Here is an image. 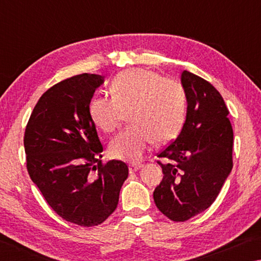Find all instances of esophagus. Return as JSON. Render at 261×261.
I'll list each match as a JSON object with an SVG mask.
<instances>
[{
	"label": "esophagus",
	"mask_w": 261,
	"mask_h": 261,
	"mask_svg": "<svg viewBox=\"0 0 261 261\" xmlns=\"http://www.w3.org/2000/svg\"><path fill=\"white\" fill-rule=\"evenodd\" d=\"M141 167H143V166H141L140 163H130V165H129V171H130V173H135V171L139 170Z\"/></svg>",
	"instance_id": "1"
}]
</instances>
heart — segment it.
Masks as SVG:
<instances>
[{
	"label": "heart",
	"instance_id": "b5f03b06",
	"mask_svg": "<svg viewBox=\"0 0 261 261\" xmlns=\"http://www.w3.org/2000/svg\"><path fill=\"white\" fill-rule=\"evenodd\" d=\"M110 95L92 99L88 113L99 129L113 132L121 125L124 113L130 112L134 125L109 145L110 155L118 160L140 161L154 141L174 139L183 125L187 98L183 86L174 79L151 70H125L114 78Z\"/></svg>",
	"mask_w": 261,
	"mask_h": 261
}]
</instances>
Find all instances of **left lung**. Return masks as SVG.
Returning <instances> with one entry per match:
<instances>
[{"label": "left lung", "instance_id": "1", "mask_svg": "<svg viewBox=\"0 0 261 261\" xmlns=\"http://www.w3.org/2000/svg\"><path fill=\"white\" fill-rule=\"evenodd\" d=\"M180 83L188 108L182 130L158 158L166 159L154 202L168 219L183 222L213 204L232 169L233 134L219 91L184 70Z\"/></svg>", "mask_w": 261, "mask_h": 261}]
</instances>
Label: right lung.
I'll use <instances>...</instances> for the list:
<instances>
[{
    "instance_id": "1",
    "label": "right lung",
    "mask_w": 261,
    "mask_h": 261,
    "mask_svg": "<svg viewBox=\"0 0 261 261\" xmlns=\"http://www.w3.org/2000/svg\"><path fill=\"white\" fill-rule=\"evenodd\" d=\"M103 82L100 74L83 73L50 87L24 136L31 179L61 218L84 227L98 226L116 210L129 175L124 162L100 160L103 147L88 106Z\"/></svg>"
}]
</instances>
